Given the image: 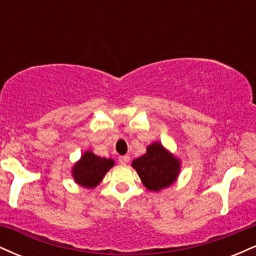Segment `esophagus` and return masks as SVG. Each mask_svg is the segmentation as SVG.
Masks as SVG:
<instances>
[{"label":"esophagus","instance_id":"1","mask_svg":"<svg viewBox=\"0 0 256 256\" xmlns=\"http://www.w3.org/2000/svg\"><path fill=\"white\" fill-rule=\"evenodd\" d=\"M128 161H130V156H128V155H122V156H119V162L122 164V165H126Z\"/></svg>","mask_w":256,"mask_h":256}]
</instances>
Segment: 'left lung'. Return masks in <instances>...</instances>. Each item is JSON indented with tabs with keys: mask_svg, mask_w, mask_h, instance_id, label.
<instances>
[{
	"mask_svg": "<svg viewBox=\"0 0 256 256\" xmlns=\"http://www.w3.org/2000/svg\"><path fill=\"white\" fill-rule=\"evenodd\" d=\"M179 165L177 158L167 152L160 143H152L146 148V154L132 162L146 189L154 192L170 186L176 180Z\"/></svg>",
	"mask_w": 256,
	"mask_h": 256,
	"instance_id": "left-lung-1",
	"label": "left lung"
}]
</instances>
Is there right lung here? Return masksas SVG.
<instances>
[{"instance_id":"1","label":"right lung","mask_w":256,"mask_h":256,"mask_svg":"<svg viewBox=\"0 0 256 256\" xmlns=\"http://www.w3.org/2000/svg\"><path fill=\"white\" fill-rule=\"evenodd\" d=\"M114 166L112 158L96 156L94 152H86L80 161L73 167V177L78 184L85 188L96 186L110 167Z\"/></svg>"}]
</instances>
